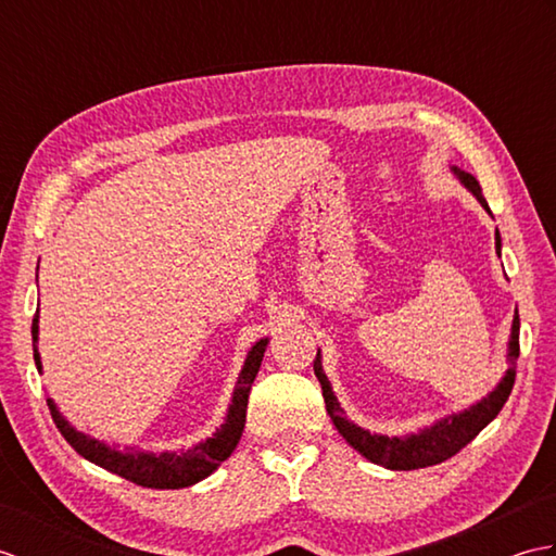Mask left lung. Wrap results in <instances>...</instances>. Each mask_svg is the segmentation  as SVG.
I'll return each mask as SVG.
<instances>
[{"mask_svg": "<svg viewBox=\"0 0 556 556\" xmlns=\"http://www.w3.org/2000/svg\"><path fill=\"white\" fill-rule=\"evenodd\" d=\"M452 169L458 176V181L464 184L468 191L480 200V205L490 212V205L488 200L482 198V188L476 176L468 172H460L456 167ZM494 245H497V251L502 248L500 231H494ZM518 329H521V320H518V313H516L514 325H511V337H509V370L504 372L502 382L494 387L485 399L478 401V404H473L466 410L452 413V416L437 420L434 425H430V428H422L420 432L406 434V437L372 434L346 418V413L339 406V401L332 392V384H329L327 375L323 370L320 349H317V356L313 361V370L323 384V396H325L329 418H332L339 434L344 437V440L356 448L358 454H363L365 458L372 460V464L384 466L389 470H416V468L434 466V464H442L446 458H452L468 442H473L478 432L485 428L488 422L497 418V413L506 404V399H509L514 380H516V358H518V351H521L518 349Z\"/></svg>", "mask_w": 556, "mask_h": 556, "instance_id": "1", "label": "left lung"}]
</instances>
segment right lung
Listing matches in <instances>:
<instances>
[{"instance_id":"right-lung-1","label":"right lung","mask_w":556,"mask_h":556,"mask_svg":"<svg viewBox=\"0 0 556 556\" xmlns=\"http://www.w3.org/2000/svg\"><path fill=\"white\" fill-rule=\"evenodd\" d=\"M269 339L255 341V346L248 351L243 370L239 375V382H236L231 404L227 410V418L219 425V430L207 437L205 442H198L191 448H184V452H140V448H112L100 440H92V437L78 432L74 425L59 413L56 404L52 399H47V406H50L52 420L64 434V440L76 448V452L92 460V464L110 470V473L122 476L126 480L136 482L140 488H152V490H179L195 485V482L205 480L210 473H215L222 460H227L231 452L241 440L243 425H245V408H248V394H251V387L255 375L260 370V363H263L265 349ZM33 358L38 370L42 372L40 353H38V313L33 317Z\"/></svg>"}]
</instances>
